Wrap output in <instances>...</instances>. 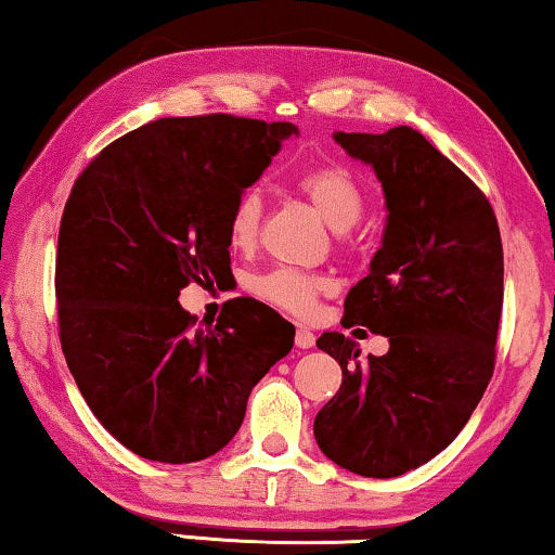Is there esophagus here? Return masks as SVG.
Returning a JSON list of instances; mask_svg holds the SVG:
<instances>
[{"label": "esophagus", "mask_w": 555, "mask_h": 555, "mask_svg": "<svg viewBox=\"0 0 555 555\" xmlns=\"http://www.w3.org/2000/svg\"><path fill=\"white\" fill-rule=\"evenodd\" d=\"M295 346H298V348H313V346H315L313 331L302 328V325H298V331H295Z\"/></svg>", "instance_id": "1"}]
</instances>
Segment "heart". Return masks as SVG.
<instances>
[{"mask_svg":"<svg viewBox=\"0 0 555 555\" xmlns=\"http://www.w3.org/2000/svg\"><path fill=\"white\" fill-rule=\"evenodd\" d=\"M298 189L313 204V209L336 232H346L359 222L363 211L361 184L346 166H315L298 177ZM262 202L255 189L237 196L230 211V242L234 247H249L260 230ZM253 291L272 306L306 315L313 308L318 295L325 291L321 275H310L293 268H278L253 280Z\"/></svg>","mask_w":555,"mask_h":555,"instance_id":"obj_1","label":"heart"}]
</instances>
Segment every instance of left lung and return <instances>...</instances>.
Segmentation results:
<instances>
[{
	"instance_id": "8db88e82",
	"label": "left lung",
	"mask_w": 555,
	"mask_h": 555,
	"mask_svg": "<svg viewBox=\"0 0 555 555\" xmlns=\"http://www.w3.org/2000/svg\"><path fill=\"white\" fill-rule=\"evenodd\" d=\"M382 181L386 230L369 275L346 295L344 325L389 338L359 361L344 333L318 348L344 384L315 416L325 457L363 477H399L437 457L480 404L503 313V242L485 194L420 131L333 133Z\"/></svg>"
}]
</instances>
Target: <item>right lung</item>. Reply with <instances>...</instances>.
Segmentation results:
<instances>
[{
    "label": "right lung",
    "instance_id": "right-lung-1",
    "mask_svg": "<svg viewBox=\"0 0 555 555\" xmlns=\"http://www.w3.org/2000/svg\"><path fill=\"white\" fill-rule=\"evenodd\" d=\"M293 124L224 113L158 118L105 146L75 181L57 237V321L67 369L95 420L154 462L184 465L237 435L253 386L295 328L234 298L192 328L179 291L230 270V211Z\"/></svg>",
    "mask_w": 555,
    "mask_h": 555
}]
</instances>
